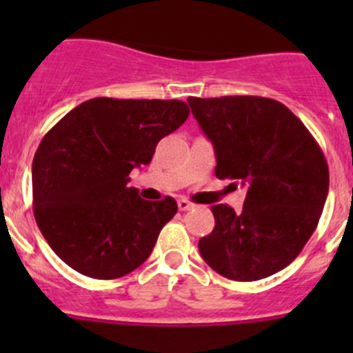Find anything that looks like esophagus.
<instances>
[{
    "label": "esophagus",
    "mask_w": 353,
    "mask_h": 353,
    "mask_svg": "<svg viewBox=\"0 0 353 353\" xmlns=\"http://www.w3.org/2000/svg\"><path fill=\"white\" fill-rule=\"evenodd\" d=\"M179 208H180V210H182V212L191 210V208H194V203H191L189 199L182 198V199H179Z\"/></svg>",
    "instance_id": "34e87169"
}]
</instances>
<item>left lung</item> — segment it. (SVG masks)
Here are the masks:
<instances>
[{"label":"left lung","instance_id":"8db88e82","mask_svg":"<svg viewBox=\"0 0 353 353\" xmlns=\"http://www.w3.org/2000/svg\"><path fill=\"white\" fill-rule=\"evenodd\" d=\"M215 150V176L248 189L242 210L214 205L201 258L233 281L288 267L316 230L329 166L311 132L281 102L254 95L187 99Z\"/></svg>","mask_w":353,"mask_h":353}]
</instances>
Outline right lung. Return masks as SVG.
Wrapping results in <instances>:
<instances>
[{
	"mask_svg": "<svg viewBox=\"0 0 353 353\" xmlns=\"http://www.w3.org/2000/svg\"><path fill=\"white\" fill-rule=\"evenodd\" d=\"M189 117L182 101L97 97L65 114L37 148L33 214L43 239L74 270L117 279L152 254L179 207L139 198L127 187L134 168Z\"/></svg>",
	"mask_w": 353,
	"mask_h": 353,
	"instance_id": "1",
	"label": "right lung"
}]
</instances>
